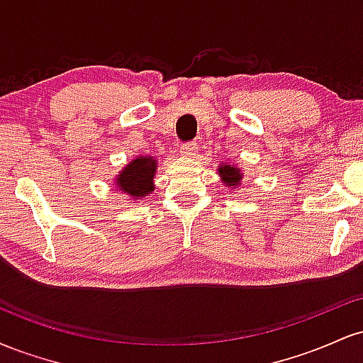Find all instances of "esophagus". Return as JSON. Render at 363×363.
I'll use <instances>...</instances> for the list:
<instances>
[{"instance_id":"34e87169","label":"esophagus","mask_w":363,"mask_h":363,"mask_svg":"<svg viewBox=\"0 0 363 363\" xmlns=\"http://www.w3.org/2000/svg\"><path fill=\"white\" fill-rule=\"evenodd\" d=\"M196 152H198V143H194V141H191V143H184L181 147L182 157H193Z\"/></svg>"}]
</instances>
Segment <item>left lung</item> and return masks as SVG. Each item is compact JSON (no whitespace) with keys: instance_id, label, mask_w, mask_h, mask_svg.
Returning <instances> with one entry per match:
<instances>
[{"instance_id":"8db88e82","label":"left lung","mask_w":363,"mask_h":363,"mask_svg":"<svg viewBox=\"0 0 363 363\" xmlns=\"http://www.w3.org/2000/svg\"><path fill=\"white\" fill-rule=\"evenodd\" d=\"M218 174H220V177H222L225 186L235 187L237 189L240 182H242V172H240V169L235 167V165L220 164Z\"/></svg>"}]
</instances>
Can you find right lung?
<instances>
[{"label": "right lung", "instance_id": "1", "mask_svg": "<svg viewBox=\"0 0 363 363\" xmlns=\"http://www.w3.org/2000/svg\"><path fill=\"white\" fill-rule=\"evenodd\" d=\"M157 172V160L153 157H136L116 176V186L131 198H143L155 189L153 176Z\"/></svg>", "mask_w": 363, "mask_h": 363}]
</instances>
